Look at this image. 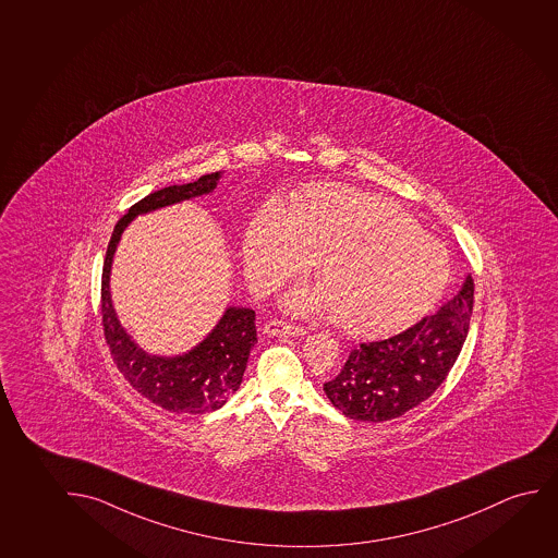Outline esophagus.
<instances>
[{"mask_svg":"<svg viewBox=\"0 0 558 558\" xmlns=\"http://www.w3.org/2000/svg\"><path fill=\"white\" fill-rule=\"evenodd\" d=\"M264 332H266L267 337H304L307 330L304 327H300V325H292V323L279 322L277 319V322L266 323Z\"/></svg>","mask_w":558,"mask_h":558,"instance_id":"obj_1","label":"esophagus"}]
</instances>
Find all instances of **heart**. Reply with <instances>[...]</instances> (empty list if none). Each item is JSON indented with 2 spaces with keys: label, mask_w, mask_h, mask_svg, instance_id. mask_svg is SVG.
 <instances>
[{
  "label": "heart",
  "mask_w": 558,
  "mask_h": 558,
  "mask_svg": "<svg viewBox=\"0 0 558 558\" xmlns=\"http://www.w3.org/2000/svg\"><path fill=\"white\" fill-rule=\"evenodd\" d=\"M317 259L322 289L294 292L292 307L335 312L344 329H400L440 299L448 248L398 206L357 189L322 183L294 198L291 213L269 201L252 220L244 267L258 291L304 274Z\"/></svg>",
  "instance_id": "1"
}]
</instances>
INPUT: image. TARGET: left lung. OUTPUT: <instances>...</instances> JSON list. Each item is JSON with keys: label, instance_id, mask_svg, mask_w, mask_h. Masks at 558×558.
<instances>
[{"label": "left lung", "instance_id": "1", "mask_svg": "<svg viewBox=\"0 0 558 558\" xmlns=\"http://www.w3.org/2000/svg\"><path fill=\"white\" fill-rule=\"evenodd\" d=\"M474 304V281L436 314L426 315L396 337L353 348L337 377L323 390L342 415L383 423L405 415L428 400L446 380L461 353Z\"/></svg>", "mask_w": 558, "mask_h": 558}]
</instances>
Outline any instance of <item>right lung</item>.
I'll return each instance as SVG.
<instances>
[{
  "instance_id": "1",
  "label": "right lung",
  "mask_w": 558,
  "mask_h": 558,
  "mask_svg": "<svg viewBox=\"0 0 558 558\" xmlns=\"http://www.w3.org/2000/svg\"><path fill=\"white\" fill-rule=\"evenodd\" d=\"M220 175L221 172L206 173L193 183L160 189L135 203L114 226L102 264V332L110 355L118 371L143 398L170 413H210L220 409L229 396L239 390L252 345L258 342L254 325L256 314L251 307H228L213 332L193 350L173 357L149 355L135 344L118 322L110 302V266L118 241L135 216L213 193Z\"/></svg>"
}]
</instances>
